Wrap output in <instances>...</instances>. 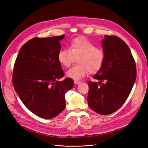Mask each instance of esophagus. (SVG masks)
I'll list each match as a JSON object with an SVG mask.
<instances>
[{
	"label": "esophagus",
	"mask_w": 148,
	"mask_h": 148,
	"mask_svg": "<svg viewBox=\"0 0 148 148\" xmlns=\"http://www.w3.org/2000/svg\"><path fill=\"white\" fill-rule=\"evenodd\" d=\"M81 83V81H77V80H75L74 81V83L75 84H79Z\"/></svg>",
	"instance_id": "esophagus-1"
}]
</instances>
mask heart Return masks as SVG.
I'll return each instance as SVG.
<instances>
[{"label": "heart", "instance_id": "b5f03b06", "mask_svg": "<svg viewBox=\"0 0 148 148\" xmlns=\"http://www.w3.org/2000/svg\"><path fill=\"white\" fill-rule=\"evenodd\" d=\"M77 58V64L67 72L69 77L78 80L84 78L89 72L95 73L103 65L105 54L102 49L84 37L75 38L70 43L69 49L64 48L58 53V59L64 67H69Z\"/></svg>", "mask_w": 148, "mask_h": 148}]
</instances>
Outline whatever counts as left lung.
<instances>
[{
	"mask_svg": "<svg viewBox=\"0 0 148 148\" xmlns=\"http://www.w3.org/2000/svg\"><path fill=\"white\" fill-rule=\"evenodd\" d=\"M105 59L102 67L89 81L88 102L101 115L110 114L120 108L130 93L136 77L135 59L127 45L115 35L102 40Z\"/></svg>",
	"mask_w": 148,
	"mask_h": 148,
	"instance_id": "1",
	"label": "left lung"
}]
</instances>
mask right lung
I'll return each mask as SVG.
<instances>
[{
	"mask_svg": "<svg viewBox=\"0 0 148 148\" xmlns=\"http://www.w3.org/2000/svg\"><path fill=\"white\" fill-rule=\"evenodd\" d=\"M64 37L30 39L20 49L14 64L15 91L30 111L44 119H52L64 110L65 94L74 84L70 78L58 80L64 76L58 59Z\"/></svg>",
	"mask_w": 148,
	"mask_h": 148,
	"instance_id": "add662e5",
	"label": "right lung"
}]
</instances>
